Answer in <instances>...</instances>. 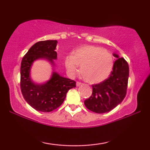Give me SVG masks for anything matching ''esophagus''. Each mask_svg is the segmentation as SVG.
<instances>
[{
    "label": "esophagus",
    "instance_id": "obj_1",
    "mask_svg": "<svg viewBox=\"0 0 150 150\" xmlns=\"http://www.w3.org/2000/svg\"><path fill=\"white\" fill-rule=\"evenodd\" d=\"M81 85H83V83H81V82H76V86H77V87H79V86H81Z\"/></svg>",
    "mask_w": 150,
    "mask_h": 150
}]
</instances>
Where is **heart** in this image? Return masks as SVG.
Returning a JSON list of instances; mask_svg holds the SVG:
<instances>
[{"label":"heart","instance_id":"1","mask_svg":"<svg viewBox=\"0 0 150 150\" xmlns=\"http://www.w3.org/2000/svg\"><path fill=\"white\" fill-rule=\"evenodd\" d=\"M65 65L71 76L79 73L87 83H101L108 77L114 65L113 57L109 51L101 47L86 46L78 49L73 55L65 59Z\"/></svg>","mask_w":150,"mask_h":150}]
</instances>
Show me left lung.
I'll use <instances>...</instances> for the list:
<instances>
[{
  "mask_svg": "<svg viewBox=\"0 0 150 150\" xmlns=\"http://www.w3.org/2000/svg\"><path fill=\"white\" fill-rule=\"evenodd\" d=\"M117 60L109 77L102 83L92 85L91 97L85 100L88 109L96 113L109 112L124 99L126 95L129 76L127 61L117 54H113Z\"/></svg>",
  "mask_w": 150,
  "mask_h": 150,
  "instance_id": "8db88e82",
  "label": "left lung"
}]
</instances>
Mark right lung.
I'll return each instance as SVG.
<instances>
[{
    "instance_id": "add662e5",
    "label": "right lung",
    "mask_w": 150,
    "mask_h": 150,
    "mask_svg": "<svg viewBox=\"0 0 150 150\" xmlns=\"http://www.w3.org/2000/svg\"><path fill=\"white\" fill-rule=\"evenodd\" d=\"M57 40L40 41L30 47L22 58L20 67V88L22 96L29 105L41 112H51L59 107L64 101L67 91L76 87L73 80L61 76L53 71L50 79L46 83L38 85L30 77V67L34 61L46 59L54 65L57 59L55 51Z\"/></svg>"
}]
</instances>
